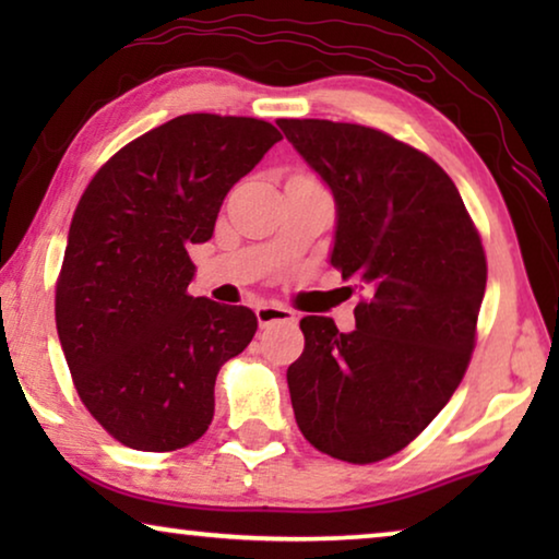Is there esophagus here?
I'll use <instances>...</instances> for the list:
<instances>
[{
	"instance_id": "esophagus-1",
	"label": "esophagus",
	"mask_w": 559,
	"mask_h": 559,
	"mask_svg": "<svg viewBox=\"0 0 559 559\" xmlns=\"http://www.w3.org/2000/svg\"><path fill=\"white\" fill-rule=\"evenodd\" d=\"M257 320H259V328H266L272 323H293L295 312L282 308V305H259Z\"/></svg>"
}]
</instances>
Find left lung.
Returning <instances> with one entry per match:
<instances>
[{
    "label": "left lung",
    "mask_w": 559,
    "mask_h": 559,
    "mask_svg": "<svg viewBox=\"0 0 559 559\" xmlns=\"http://www.w3.org/2000/svg\"><path fill=\"white\" fill-rule=\"evenodd\" d=\"M335 201L331 264L356 280V331L300 320L287 369L295 419L320 453L377 463L438 417L468 369L486 293V254L455 182L379 129L280 119Z\"/></svg>",
    "instance_id": "left-lung-1"
}]
</instances>
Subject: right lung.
I'll return each instance as SVG.
<instances>
[{
    "mask_svg": "<svg viewBox=\"0 0 559 559\" xmlns=\"http://www.w3.org/2000/svg\"><path fill=\"white\" fill-rule=\"evenodd\" d=\"M280 140L262 119L182 114L83 190L56 325L75 392L121 445L167 453L209 430L218 369L249 346L257 316L188 295V249L211 239L228 190Z\"/></svg>",
    "mask_w": 559,
    "mask_h": 559,
    "instance_id": "obj_1",
    "label": "right lung"
}]
</instances>
